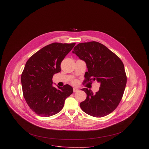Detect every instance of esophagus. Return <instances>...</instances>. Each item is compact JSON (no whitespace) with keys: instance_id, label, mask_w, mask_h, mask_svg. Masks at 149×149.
Returning <instances> with one entry per match:
<instances>
[{"instance_id":"obj_1","label":"esophagus","mask_w":149,"mask_h":149,"mask_svg":"<svg viewBox=\"0 0 149 149\" xmlns=\"http://www.w3.org/2000/svg\"><path fill=\"white\" fill-rule=\"evenodd\" d=\"M79 91V89L76 87H74L73 88V92H77Z\"/></svg>"}]
</instances>
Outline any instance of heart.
Returning a JSON list of instances; mask_svg holds the SVG:
<instances>
[{
	"mask_svg": "<svg viewBox=\"0 0 149 149\" xmlns=\"http://www.w3.org/2000/svg\"><path fill=\"white\" fill-rule=\"evenodd\" d=\"M76 83V81H73V83Z\"/></svg>",
	"mask_w": 149,
	"mask_h": 149,
	"instance_id": "heart-1",
	"label": "heart"
}]
</instances>
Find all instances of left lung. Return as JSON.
<instances>
[{"mask_svg":"<svg viewBox=\"0 0 149 149\" xmlns=\"http://www.w3.org/2000/svg\"><path fill=\"white\" fill-rule=\"evenodd\" d=\"M72 52L86 63L84 83L96 80L100 84L95 94L88 88L82 89L86 98L80 104L81 109L96 118L109 114L119 105L126 85L123 62L106 46L95 41L79 43Z\"/></svg>","mask_w":149,"mask_h":149,"instance_id":"left-lung-1","label":"left lung"}]
</instances>
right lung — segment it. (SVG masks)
Masks as SVG:
<instances>
[{"label":"right lung","instance_id":"add662e5","mask_svg":"<svg viewBox=\"0 0 149 149\" xmlns=\"http://www.w3.org/2000/svg\"><path fill=\"white\" fill-rule=\"evenodd\" d=\"M75 43L49 44L34 54L26 62L21 75L22 91L28 106L36 113L49 117L58 113L65 99L73 93L66 84L53 86L52 78L60 72L61 63Z\"/></svg>","mask_w":149,"mask_h":149}]
</instances>
